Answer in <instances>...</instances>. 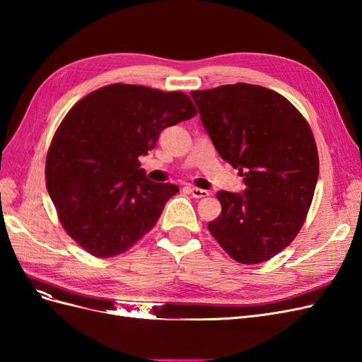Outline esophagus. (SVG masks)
<instances>
[{"label": "esophagus", "instance_id": "1", "mask_svg": "<svg viewBox=\"0 0 362 362\" xmlns=\"http://www.w3.org/2000/svg\"><path fill=\"white\" fill-rule=\"evenodd\" d=\"M189 192H190V194L193 196V198H196V199L206 198V196L210 194L206 190H202V189H198V187H192V185L189 187Z\"/></svg>", "mask_w": 362, "mask_h": 362}]
</instances>
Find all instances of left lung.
Masks as SVG:
<instances>
[{
  "mask_svg": "<svg viewBox=\"0 0 362 362\" xmlns=\"http://www.w3.org/2000/svg\"><path fill=\"white\" fill-rule=\"evenodd\" d=\"M226 163L243 177V193L218 192L222 213L208 223L226 254L242 264L286 249L308 214L319 177L310 124L287 98L237 83L190 92Z\"/></svg>",
  "mask_w": 362,
  "mask_h": 362,
  "instance_id": "1",
  "label": "left lung"
}]
</instances>
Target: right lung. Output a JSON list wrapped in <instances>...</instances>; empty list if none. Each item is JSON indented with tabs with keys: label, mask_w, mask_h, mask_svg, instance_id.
Here are the masks:
<instances>
[{
	"label": "right lung",
	"mask_w": 362,
	"mask_h": 362,
	"mask_svg": "<svg viewBox=\"0 0 362 362\" xmlns=\"http://www.w3.org/2000/svg\"><path fill=\"white\" fill-rule=\"evenodd\" d=\"M184 92L108 84L76 103L54 134L47 189L68 235L98 258L124 254L148 234L178 185L152 182L140 156L164 128L196 116Z\"/></svg>",
	"instance_id": "add662e5"
}]
</instances>
